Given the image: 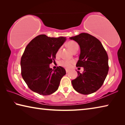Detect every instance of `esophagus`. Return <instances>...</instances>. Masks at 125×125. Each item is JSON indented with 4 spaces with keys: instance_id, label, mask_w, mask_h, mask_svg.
<instances>
[{
    "instance_id": "34e87169",
    "label": "esophagus",
    "mask_w": 125,
    "mask_h": 125,
    "mask_svg": "<svg viewBox=\"0 0 125 125\" xmlns=\"http://www.w3.org/2000/svg\"><path fill=\"white\" fill-rule=\"evenodd\" d=\"M65 71H66V73H68L69 72V71L68 70V69H66V70H65Z\"/></svg>"
}]
</instances>
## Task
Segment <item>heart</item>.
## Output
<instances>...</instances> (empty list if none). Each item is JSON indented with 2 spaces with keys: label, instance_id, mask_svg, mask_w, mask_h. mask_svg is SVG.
Instances as JSON below:
<instances>
[{
  "label": "heart",
  "instance_id": "1",
  "mask_svg": "<svg viewBox=\"0 0 125 125\" xmlns=\"http://www.w3.org/2000/svg\"><path fill=\"white\" fill-rule=\"evenodd\" d=\"M67 47L69 48V49L72 52L74 51H75L77 49H78V48H79V46H78V43L74 41H69L67 43ZM60 49H59L58 50V51L57 52V53H56L57 56H58L59 54H60ZM73 63V61H63L61 62V65H62L63 67H65V68L68 69L71 67V65Z\"/></svg>",
  "mask_w": 125,
  "mask_h": 125
}]
</instances>
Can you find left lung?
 <instances>
[{
	"mask_svg": "<svg viewBox=\"0 0 125 125\" xmlns=\"http://www.w3.org/2000/svg\"><path fill=\"white\" fill-rule=\"evenodd\" d=\"M69 39L77 42L80 48L76 66L84 68L83 73L77 71L78 76L72 80L74 89L84 95L96 92L102 86L108 73L106 52L101 42L88 33H81Z\"/></svg>",
	"mask_w": 125,
	"mask_h": 125,
	"instance_id": "8db88e82",
	"label": "left lung"
}]
</instances>
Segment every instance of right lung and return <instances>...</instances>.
Listing matches in <instances>:
<instances>
[{"mask_svg":"<svg viewBox=\"0 0 125 125\" xmlns=\"http://www.w3.org/2000/svg\"><path fill=\"white\" fill-rule=\"evenodd\" d=\"M66 37H49L40 35L31 40L21 59V75L30 89L40 95H48L58 89L62 78L66 74L61 66L50 67L55 62L57 52Z\"/></svg>","mask_w":125,"mask_h":125,"instance_id":"right-lung-1","label":"right lung"}]
</instances>
